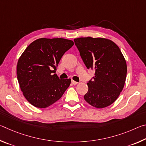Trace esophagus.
Returning <instances> with one entry per match:
<instances>
[{
  "label": "esophagus",
  "instance_id": "esophagus-1",
  "mask_svg": "<svg viewBox=\"0 0 146 146\" xmlns=\"http://www.w3.org/2000/svg\"><path fill=\"white\" fill-rule=\"evenodd\" d=\"M71 83H72L73 85H76V84H78V82H76V81H75V80H71Z\"/></svg>",
  "mask_w": 146,
  "mask_h": 146
}]
</instances>
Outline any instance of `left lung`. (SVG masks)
Here are the masks:
<instances>
[{"instance_id":"left-lung-1","label":"left lung","mask_w":146,"mask_h":146,"mask_svg":"<svg viewBox=\"0 0 146 146\" xmlns=\"http://www.w3.org/2000/svg\"><path fill=\"white\" fill-rule=\"evenodd\" d=\"M74 42L86 67L95 71L87 83L85 100L97 108L111 105L122 91L126 78V62L120 48L103 38H78Z\"/></svg>"}]
</instances>
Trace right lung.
I'll use <instances>...</instances> for the list:
<instances>
[{
  "label": "right lung",
  "mask_w": 146,
  "mask_h": 146,
  "mask_svg": "<svg viewBox=\"0 0 146 146\" xmlns=\"http://www.w3.org/2000/svg\"><path fill=\"white\" fill-rule=\"evenodd\" d=\"M73 44L72 40L61 38H39L22 54L17 63V79L31 104L48 107L60 99L70 86L71 79H60L55 71L62 56Z\"/></svg>",
  "instance_id": "obj_1"
}]
</instances>
